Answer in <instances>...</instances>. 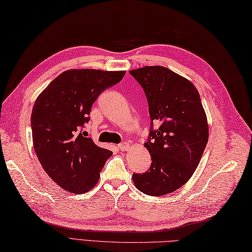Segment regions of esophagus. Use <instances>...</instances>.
Returning <instances> with one entry per match:
<instances>
[{
  "mask_svg": "<svg viewBox=\"0 0 252 252\" xmlns=\"http://www.w3.org/2000/svg\"><path fill=\"white\" fill-rule=\"evenodd\" d=\"M118 148H119L121 152H125V151H126L127 148H129V143H127V142H123V143L118 144Z\"/></svg>",
  "mask_w": 252,
  "mask_h": 252,
  "instance_id": "1",
  "label": "esophagus"
}]
</instances>
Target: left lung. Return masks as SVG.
Returning a JSON list of instances; mask_svg holds the SVG:
<instances>
[{
	"instance_id": "obj_1",
	"label": "left lung",
	"mask_w": 252,
	"mask_h": 252,
	"mask_svg": "<svg viewBox=\"0 0 252 252\" xmlns=\"http://www.w3.org/2000/svg\"><path fill=\"white\" fill-rule=\"evenodd\" d=\"M146 95L151 130L145 146L152 164L133 173L138 190L162 196L183 186L195 172L208 143V123L200 95L189 80L161 66L129 71ZM158 123V129L153 123Z\"/></svg>"
}]
</instances>
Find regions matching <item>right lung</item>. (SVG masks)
Listing matches in <instances>:
<instances>
[{"instance_id": "obj_1", "label": "right lung", "mask_w": 252, "mask_h": 252, "mask_svg": "<svg viewBox=\"0 0 252 252\" xmlns=\"http://www.w3.org/2000/svg\"><path fill=\"white\" fill-rule=\"evenodd\" d=\"M126 71L73 69L56 77L36 98L31 114L33 147L45 172L73 194L97 183L112 153L96 146L82 131L99 94L120 82Z\"/></svg>"}]
</instances>
